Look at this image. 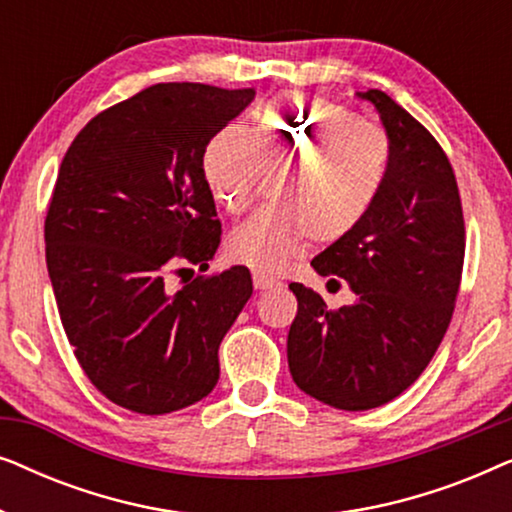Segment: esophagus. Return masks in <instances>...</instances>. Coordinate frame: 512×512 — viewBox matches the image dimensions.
I'll return each mask as SVG.
<instances>
[{
	"mask_svg": "<svg viewBox=\"0 0 512 512\" xmlns=\"http://www.w3.org/2000/svg\"><path fill=\"white\" fill-rule=\"evenodd\" d=\"M254 286L258 291H268V289H275V286H279V282L268 275H261V272H254Z\"/></svg>",
	"mask_w": 512,
	"mask_h": 512,
	"instance_id": "1",
	"label": "esophagus"
}]
</instances>
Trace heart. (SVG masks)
<instances>
[{
    "instance_id": "heart-1",
    "label": "heart",
    "mask_w": 512,
    "mask_h": 512,
    "mask_svg": "<svg viewBox=\"0 0 512 512\" xmlns=\"http://www.w3.org/2000/svg\"><path fill=\"white\" fill-rule=\"evenodd\" d=\"M279 205L258 209L230 230L235 263L277 275L312 240L333 244L363 226L387 186L394 142L380 123L324 97L277 95L256 121L226 125L202 153V174L216 202L240 214L275 165L291 163Z\"/></svg>"
}]
</instances>
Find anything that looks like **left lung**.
<instances>
[{
	"instance_id": "8db88e82",
	"label": "left lung",
	"mask_w": 512,
	"mask_h": 512,
	"mask_svg": "<svg viewBox=\"0 0 512 512\" xmlns=\"http://www.w3.org/2000/svg\"><path fill=\"white\" fill-rule=\"evenodd\" d=\"M359 97L380 111L394 165L363 226L312 261L321 277L345 279L356 303L328 310L317 291L289 284L291 377L338 410L380 408L424 373L450 326L466 249L459 186L436 137L382 90Z\"/></svg>"
}]
</instances>
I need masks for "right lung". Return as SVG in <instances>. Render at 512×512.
<instances>
[{"label":"right lung","instance_id":"add662e5","mask_svg":"<svg viewBox=\"0 0 512 512\" xmlns=\"http://www.w3.org/2000/svg\"><path fill=\"white\" fill-rule=\"evenodd\" d=\"M254 88L156 83L88 121L48 205L46 265L69 345L111 403L165 415L219 382V345L251 298L244 265L209 268L221 242L202 153Z\"/></svg>","mask_w":512,"mask_h":512}]
</instances>
